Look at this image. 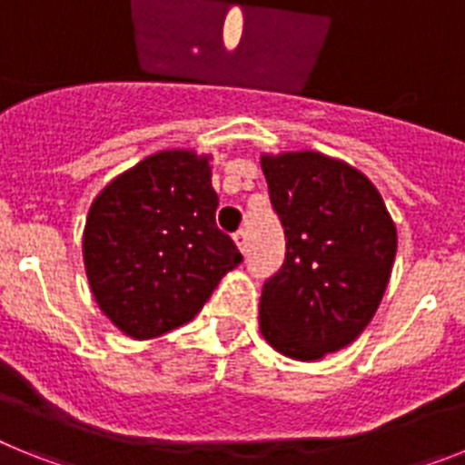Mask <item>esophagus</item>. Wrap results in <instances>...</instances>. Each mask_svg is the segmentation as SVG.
Instances as JSON below:
<instances>
[{"mask_svg": "<svg viewBox=\"0 0 465 465\" xmlns=\"http://www.w3.org/2000/svg\"><path fill=\"white\" fill-rule=\"evenodd\" d=\"M232 240H235L237 249H240L242 253H246V249H249V235H246V230L244 228L237 230L235 235H232Z\"/></svg>", "mask_w": 465, "mask_h": 465, "instance_id": "34e87169", "label": "esophagus"}]
</instances>
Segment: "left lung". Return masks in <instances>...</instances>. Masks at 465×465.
Masks as SVG:
<instances>
[{
	"label": "left lung",
	"mask_w": 465,
	"mask_h": 465,
	"mask_svg": "<svg viewBox=\"0 0 465 465\" xmlns=\"http://www.w3.org/2000/svg\"><path fill=\"white\" fill-rule=\"evenodd\" d=\"M286 258L262 283L261 332L279 354L319 361L371 323L396 258V223L359 170L316 151L262 155Z\"/></svg>",
	"instance_id": "left-lung-1"
}]
</instances>
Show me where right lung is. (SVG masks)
Returning a JSON list of instances; mask_svg holds the SVG:
<instances>
[{
	"label": "right lung",
	"mask_w": 465,
	"mask_h": 465,
	"mask_svg": "<svg viewBox=\"0 0 465 465\" xmlns=\"http://www.w3.org/2000/svg\"><path fill=\"white\" fill-rule=\"evenodd\" d=\"M209 155L172 149L116 176L90 204L84 262L104 316L127 338H160L203 310L242 262L216 228Z\"/></svg>",
	"instance_id": "add662e5"
}]
</instances>
